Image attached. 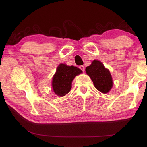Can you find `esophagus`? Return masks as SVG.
<instances>
[{
  "label": "esophagus",
  "instance_id": "obj_1",
  "mask_svg": "<svg viewBox=\"0 0 147 147\" xmlns=\"http://www.w3.org/2000/svg\"><path fill=\"white\" fill-rule=\"evenodd\" d=\"M79 68H80V69H81V70H82V71L83 72H84V71H85V67H84V65H80V67H79Z\"/></svg>",
  "mask_w": 147,
  "mask_h": 147
}]
</instances>
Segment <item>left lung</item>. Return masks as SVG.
<instances>
[{"label": "left lung", "instance_id": "obj_1", "mask_svg": "<svg viewBox=\"0 0 147 147\" xmlns=\"http://www.w3.org/2000/svg\"><path fill=\"white\" fill-rule=\"evenodd\" d=\"M95 88L102 93H108L113 86V80L108 69L98 60H94L86 69Z\"/></svg>", "mask_w": 147, "mask_h": 147}]
</instances>
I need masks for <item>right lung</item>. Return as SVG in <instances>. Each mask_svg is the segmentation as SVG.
<instances>
[{"label":"right lung","mask_w":147,"mask_h":147,"mask_svg":"<svg viewBox=\"0 0 147 147\" xmlns=\"http://www.w3.org/2000/svg\"><path fill=\"white\" fill-rule=\"evenodd\" d=\"M82 73V71L76 67L61 63L57 68L52 82L54 93L59 96L67 94L71 90L72 82L74 77Z\"/></svg>","instance_id":"right-lung-1"}]
</instances>
